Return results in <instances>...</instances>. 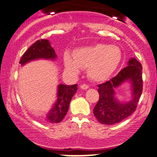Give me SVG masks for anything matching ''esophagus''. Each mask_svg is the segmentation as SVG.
Masks as SVG:
<instances>
[{"instance_id": "obj_1", "label": "esophagus", "mask_w": 157, "mask_h": 157, "mask_svg": "<svg viewBox=\"0 0 157 157\" xmlns=\"http://www.w3.org/2000/svg\"><path fill=\"white\" fill-rule=\"evenodd\" d=\"M80 88L83 89V90H86L89 88V86L87 84H81L80 85Z\"/></svg>"}]
</instances>
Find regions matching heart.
<instances>
[{
  "mask_svg": "<svg viewBox=\"0 0 157 157\" xmlns=\"http://www.w3.org/2000/svg\"><path fill=\"white\" fill-rule=\"evenodd\" d=\"M122 58L121 49L115 45L98 43L91 46L77 49L73 54L64 56L66 68L72 72H78L79 67L88 69V75L92 80L102 81L116 70Z\"/></svg>",
  "mask_w": 157,
  "mask_h": 157,
  "instance_id": "obj_1",
  "label": "heart"
}]
</instances>
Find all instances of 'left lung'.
Wrapping results in <instances>:
<instances>
[{"instance_id":"8db88e82","label":"left lung","mask_w":157,"mask_h":157,"mask_svg":"<svg viewBox=\"0 0 157 157\" xmlns=\"http://www.w3.org/2000/svg\"><path fill=\"white\" fill-rule=\"evenodd\" d=\"M132 83L133 99L127 104H120L113 96V89L124 81ZM99 99L93 109V114L100 123L114 124L128 118L137 109L139 99L143 91L141 64L135 58L128 61V65L119 71L113 78L98 85Z\"/></svg>"}]
</instances>
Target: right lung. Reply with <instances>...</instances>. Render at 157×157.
I'll return each mask as SVG.
<instances>
[{"label": "right lung", "instance_id": "right-lung-1", "mask_svg": "<svg viewBox=\"0 0 157 157\" xmlns=\"http://www.w3.org/2000/svg\"><path fill=\"white\" fill-rule=\"evenodd\" d=\"M57 57L54 48L46 39H40L31 45L25 52L20 61L22 65L32 60L45 58L55 59ZM77 90V84H60L58 90V99L53 108L49 112L47 120L51 123H59L64 118L68 111L70 102Z\"/></svg>", "mask_w": 157, "mask_h": 157}]
</instances>
